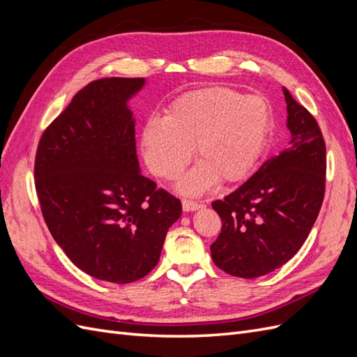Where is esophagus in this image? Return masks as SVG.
Listing matches in <instances>:
<instances>
[{
	"instance_id": "obj_1",
	"label": "esophagus",
	"mask_w": 357,
	"mask_h": 357,
	"mask_svg": "<svg viewBox=\"0 0 357 357\" xmlns=\"http://www.w3.org/2000/svg\"><path fill=\"white\" fill-rule=\"evenodd\" d=\"M181 207H183V211L185 213H189V211H197L198 208H201V205L195 201H189V199H183L181 201Z\"/></svg>"
}]
</instances>
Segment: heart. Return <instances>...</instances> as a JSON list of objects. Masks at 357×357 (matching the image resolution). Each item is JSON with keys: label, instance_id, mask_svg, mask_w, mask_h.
<instances>
[{"label": "heart", "instance_id": "obj_1", "mask_svg": "<svg viewBox=\"0 0 357 357\" xmlns=\"http://www.w3.org/2000/svg\"><path fill=\"white\" fill-rule=\"evenodd\" d=\"M273 128L271 105L261 95L223 86L190 91L168 107L165 117H149L142 131L147 168L164 180L177 178L195 149L199 165L180 181L185 195H198L215 181L240 183L252 176Z\"/></svg>", "mask_w": 357, "mask_h": 357}]
</instances>
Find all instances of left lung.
Listing matches in <instances>:
<instances>
[{
  "mask_svg": "<svg viewBox=\"0 0 357 357\" xmlns=\"http://www.w3.org/2000/svg\"><path fill=\"white\" fill-rule=\"evenodd\" d=\"M289 142L244 185L211 207L222 231L211 244L225 273L256 278L283 266L307 240L325 197L326 146L305 107L283 88Z\"/></svg>",
  "mask_w": 357,
  "mask_h": 357,
  "instance_id": "8db88e82",
  "label": "left lung"
}]
</instances>
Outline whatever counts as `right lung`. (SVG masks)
Returning <instances> with one entry per match:
<instances>
[{
  "label": "right lung",
  "mask_w": 357,
  "mask_h": 357,
  "mask_svg": "<svg viewBox=\"0 0 357 357\" xmlns=\"http://www.w3.org/2000/svg\"><path fill=\"white\" fill-rule=\"evenodd\" d=\"M146 79H101L75 93L37 149L36 189L70 261L109 283H132L159 262L181 202L139 169L129 100Z\"/></svg>",
  "instance_id": "right-lung-1"
}]
</instances>
